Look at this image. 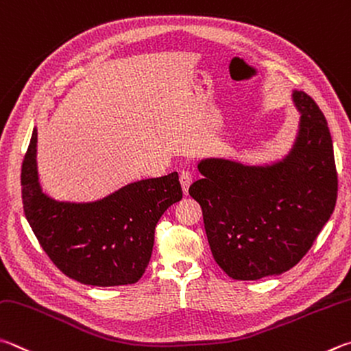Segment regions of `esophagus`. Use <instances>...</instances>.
<instances>
[{"instance_id": "esophagus-1", "label": "esophagus", "mask_w": 351, "mask_h": 351, "mask_svg": "<svg viewBox=\"0 0 351 351\" xmlns=\"http://www.w3.org/2000/svg\"><path fill=\"white\" fill-rule=\"evenodd\" d=\"M192 181H193V176H192V173H189V171H182V173L180 175V182H181L184 195L189 193V187H190V184H192Z\"/></svg>"}]
</instances>
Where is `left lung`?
<instances>
[{"instance_id":"1","label":"left lung","mask_w":351,"mask_h":351,"mask_svg":"<svg viewBox=\"0 0 351 351\" xmlns=\"http://www.w3.org/2000/svg\"><path fill=\"white\" fill-rule=\"evenodd\" d=\"M293 103L301 119L289 155L267 165L202 159V180L189 189L202 208L216 264L238 281L295 267L336 206L337 173L326 117L301 90H293Z\"/></svg>"}]
</instances>
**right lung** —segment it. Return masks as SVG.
<instances>
[{"label": "right lung", "mask_w": 351, "mask_h": 351, "mask_svg": "<svg viewBox=\"0 0 351 351\" xmlns=\"http://www.w3.org/2000/svg\"><path fill=\"white\" fill-rule=\"evenodd\" d=\"M36 129L21 167L24 215L43 250L66 276L113 287L141 279L154 250L155 227L181 201L176 171L121 187L93 202H60L43 193L36 170Z\"/></svg>", "instance_id": "right-lung-1"}]
</instances>
